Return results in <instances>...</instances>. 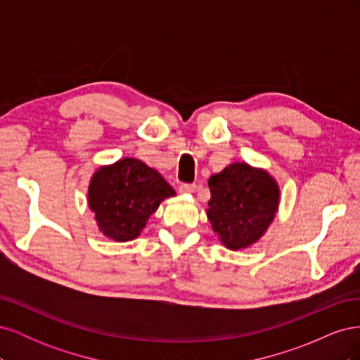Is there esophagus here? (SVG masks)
<instances>
[{
	"mask_svg": "<svg viewBox=\"0 0 360 360\" xmlns=\"http://www.w3.org/2000/svg\"><path fill=\"white\" fill-rule=\"evenodd\" d=\"M179 191L181 193H193L195 191H197V184H192V183H181Z\"/></svg>",
	"mask_w": 360,
	"mask_h": 360,
	"instance_id": "1",
	"label": "esophagus"
}]
</instances>
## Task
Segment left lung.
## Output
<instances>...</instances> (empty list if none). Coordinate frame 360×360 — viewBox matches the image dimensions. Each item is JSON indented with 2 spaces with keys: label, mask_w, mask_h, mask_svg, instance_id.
I'll list each match as a JSON object with an SVG mask.
<instances>
[{
  "label": "left lung",
  "mask_w": 360,
  "mask_h": 360,
  "mask_svg": "<svg viewBox=\"0 0 360 360\" xmlns=\"http://www.w3.org/2000/svg\"><path fill=\"white\" fill-rule=\"evenodd\" d=\"M207 217L228 249L255 243L274 221L279 204L276 181L248 163H231L209 180Z\"/></svg>",
  "instance_id": "1"
}]
</instances>
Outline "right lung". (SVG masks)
Returning a JSON list of instances; mask_svg holds the SVG:
<instances>
[{
  "label": "right lung",
  "mask_w": 360,
  "mask_h": 360,
  "mask_svg": "<svg viewBox=\"0 0 360 360\" xmlns=\"http://www.w3.org/2000/svg\"><path fill=\"white\" fill-rule=\"evenodd\" d=\"M176 195L160 174L126 158L97 171L89 188V205L101 231L117 242L138 237L159 204Z\"/></svg>",
  "instance_id": "1"
}]
</instances>
